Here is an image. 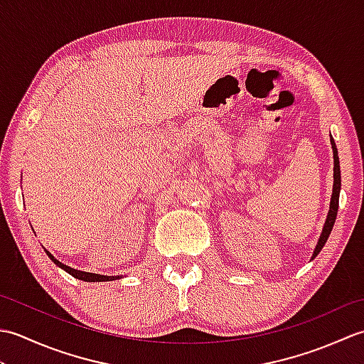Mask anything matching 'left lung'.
<instances>
[{"label":"left lung","mask_w":364,"mask_h":364,"mask_svg":"<svg viewBox=\"0 0 364 364\" xmlns=\"http://www.w3.org/2000/svg\"><path fill=\"white\" fill-rule=\"evenodd\" d=\"M330 142H331V149H333V164H335V167H333V194H331V200H330V210H328V214H327V220H326V223H323L322 233L319 236L318 245H316V249L313 252L311 259L318 257L319 252L322 250V247L326 245L327 239L331 233V228H333V225H335L338 206H339V191H341V170H339V156H338V149H336V144L333 141V137H330Z\"/></svg>","instance_id":"obj_1"}]
</instances>
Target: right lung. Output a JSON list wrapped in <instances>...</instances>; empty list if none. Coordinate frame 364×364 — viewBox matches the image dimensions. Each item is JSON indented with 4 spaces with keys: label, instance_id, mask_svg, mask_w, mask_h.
<instances>
[{
    "label": "right lung",
    "instance_id": "add662e5",
    "mask_svg": "<svg viewBox=\"0 0 364 364\" xmlns=\"http://www.w3.org/2000/svg\"><path fill=\"white\" fill-rule=\"evenodd\" d=\"M45 252H46V255H48V257H50V259L54 262V264L59 266L60 269H64L65 272H68V274H70V275H72V277H75V278H78V280H82V282H109V280H117V278H122L120 275H117V277L100 275V274H90V272H84V270H78V269L68 267V266L63 264V262H60V261H58L56 258H54L53 255H51L48 250H45Z\"/></svg>",
    "mask_w": 364,
    "mask_h": 364
}]
</instances>
